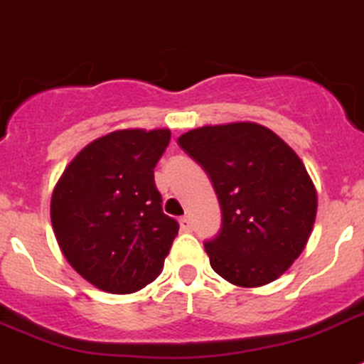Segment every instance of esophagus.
<instances>
[{
  "label": "esophagus",
  "mask_w": 364,
  "mask_h": 364,
  "mask_svg": "<svg viewBox=\"0 0 364 364\" xmlns=\"http://www.w3.org/2000/svg\"><path fill=\"white\" fill-rule=\"evenodd\" d=\"M179 223H181V228L185 232H190V230H192V228H194V223H192L190 215H183V218L179 219Z\"/></svg>",
  "instance_id": "obj_1"
}]
</instances>
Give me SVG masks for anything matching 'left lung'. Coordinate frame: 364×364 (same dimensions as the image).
I'll use <instances>...</instances> for the list:
<instances>
[{
    "label": "left lung",
    "mask_w": 364,
    "mask_h": 364,
    "mask_svg": "<svg viewBox=\"0 0 364 364\" xmlns=\"http://www.w3.org/2000/svg\"><path fill=\"white\" fill-rule=\"evenodd\" d=\"M210 179L221 228L205 241L210 267L237 287L272 283L299 257L317 212L303 161L255 123L201 127L178 139Z\"/></svg>",
    "instance_id": "1"
}]
</instances>
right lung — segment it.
I'll return each instance as SVG.
<instances>
[{
  "mask_svg": "<svg viewBox=\"0 0 364 364\" xmlns=\"http://www.w3.org/2000/svg\"><path fill=\"white\" fill-rule=\"evenodd\" d=\"M170 130H117L85 146L50 203L68 263L110 294H132L161 274L179 223L163 212L154 168Z\"/></svg>",
  "mask_w": 364,
  "mask_h": 364,
  "instance_id": "obj_1",
  "label": "right lung"
}]
</instances>
